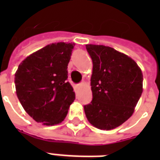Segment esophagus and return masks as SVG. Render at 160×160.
<instances>
[{
	"label": "esophagus",
	"mask_w": 160,
	"mask_h": 160,
	"mask_svg": "<svg viewBox=\"0 0 160 160\" xmlns=\"http://www.w3.org/2000/svg\"><path fill=\"white\" fill-rule=\"evenodd\" d=\"M85 81H82V82L80 83V85H85Z\"/></svg>",
	"instance_id": "obj_1"
}]
</instances>
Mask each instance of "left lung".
I'll return each instance as SVG.
<instances>
[{"mask_svg":"<svg viewBox=\"0 0 160 160\" xmlns=\"http://www.w3.org/2000/svg\"><path fill=\"white\" fill-rule=\"evenodd\" d=\"M93 62V99L84 106L90 124L100 129L121 125L134 113L143 92V75L128 55L105 46L86 45Z\"/></svg>","mask_w":160,"mask_h":160,"instance_id":"8db88e82","label":"left lung"}]
</instances>
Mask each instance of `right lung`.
Masks as SVG:
<instances>
[{
  "label": "right lung",
  "mask_w": 160,
  "mask_h": 160,
  "mask_svg": "<svg viewBox=\"0 0 160 160\" xmlns=\"http://www.w3.org/2000/svg\"><path fill=\"white\" fill-rule=\"evenodd\" d=\"M75 44H51L29 55L15 74L16 95L30 116L46 125L60 124L75 100L67 66Z\"/></svg>",
  "instance_id": "right-lung-1"
}]
</instances>
